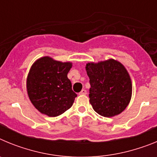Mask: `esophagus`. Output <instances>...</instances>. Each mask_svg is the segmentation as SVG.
Here are the masks:
<instances>
[{"instance_id":"34e87169","label":"esophagus","mask_w":157,"mask_h":157,"mask_svg":"<svg viewBox=\"0 0 157 157\" xmlns=\"http://www.w3.org/2000/svg\"><path fill=\"white\" fill-rule=\"evenodd\" d=\"M86 94H87L86 90H84V89H83V90H82L81 92L79 93L80 95H86Z\"/></svg>"}]
</instances>
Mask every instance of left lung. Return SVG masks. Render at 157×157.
<instances>
[{"label":"left lung","mask_w":157,"mask_h":157,"mask_svg":"<svg viewBox=\"0 0 157 157\" xmlns=\"http://www.w3.org/2000/svg\"><path fill=\"white\" fill-rule=\"evenodd\" d=\"M90 78V103L104 117L120 114L130 103L132 82L126 67L120 62L109 59L86 63Z\"/></svg>","instance_id":"left-lung-1"}]
</instances>
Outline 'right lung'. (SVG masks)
Segmentation results:
<instances>
[{"mask_svg": "<svg viewBox=\"0 0 157 157\" xmlns=\"http://www.w3.org/2000/svg\"><path fill=\"white\" fill-rule=\"evenodd\" d=\"M71 67V62L49 56L39 58L32 64L27 78V94L41 114L56 117L72 106L77 94L67 78Z\"/></svg>", "mask_w": 157, "mask_h": 157, "instance_id": "right-lung-1", "label": "right lung"}]
</instances>
